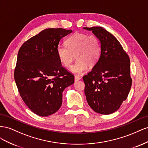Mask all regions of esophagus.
<instances>
[{"mask_svg":"<svg viewBox=\"0 0 148 148\" xmlns=\"http://www.w3.org/2000/svg\"><path fill=\"white\" fill-rule=\"evenodd\" d=\"M81 77L79 76V75H75L74 76V79H75V81H77L81 79Z\"/></svg>","mask_w":148,"mask_h":148,"instance_id":"1","label":"esophagus"}]
</instances>
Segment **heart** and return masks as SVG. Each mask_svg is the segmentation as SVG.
<instances>
[{"label": "heart", "mask_w": 148, "mask_h": 148, "mask_svg": "<svg viewBox=\"0 0 148 148\" xmlns=\"http://www.w3.org/2000/svg\"><path fill=\"white\" fill-rule=\"evenodd\" d=\"M102 48L98 38L94 35L85 33H75L67 38L65 45H59L56 49L57 56L61 64L70 67L75 56L77 60L71 67L72 72L81 74L88 65L95 66L99 61Z\"/></svg>", "instance_id": "b5f03b06"}]
</instances>
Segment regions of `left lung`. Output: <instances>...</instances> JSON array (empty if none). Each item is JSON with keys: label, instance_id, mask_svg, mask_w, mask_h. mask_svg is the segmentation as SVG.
Masks as SVG:
<instances>
[{"label": "left lung", "instance_id": "left-lung-1", "mask_svg": "<svg viewBox=\"0 0 148 148\" xmlns=\"http://www.w3.org/2000/svg\"><path fill=\"white\" fill-rule=\"evenodd\" d=\"M100 41L101 54L92 71L83 76L88 105L95 112L109 115L128 97L132 84L130 60L116 38L100 27H84Z\"/></svg>", "mask_w": 148, "mask_h": 148}]
</instances>
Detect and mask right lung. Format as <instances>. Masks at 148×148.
<instances>
[{"label":"right lung","mask_w":148,"mask_h":148,"mask_svg":"<svg viewBox=\"0 0 148 148\" xmlns=\"http://www.w3.org/2000/svg\"><path fill=\"white\" fill-rule=\"evenodd\" d=\"M72 32L47 28L21 46L14 71L19 94L36 115L47 116L56 112L62 102V92L74 82V76L61 66L56 49L60 40Z\"/></svg>","instance_id":"right-lung-1"}]
</instances>
